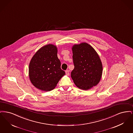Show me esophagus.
Returning <instances> with one entry per match:
<instances>
[{"label":"esophagus","instance_id":"esophagus-1","mask_svg":"<svg viewBox=\"0 0 133 133\" xmlns=\"http://www.w3.org/2000/svg\"><path fill=\"white\" fill-rule=\"evenodd\" d=\"M65 73L67 75H69V70H66L65 71Z\"/></svg>","mask_w":133,"mask_h":133}]
</instances>
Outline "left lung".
Listing matches in <instances>:
<instances>
[{
	"instance_id": "obj_1",
	"label": "left lung",
	"mask_w": 133,
	"mask_h": 133,
	"mask_svg": "<svg viewBox=\"0 0 133 133\" xmlns=\"http://www.w3.org/2000/svg\"><path fill=\"white\" fill-rule=\"evenodd\" d=\"M74 68L71 76L76 86L87 90L96 86L102 74V64L95 49L86 43L72 47Z\"/></svg>"
}]
</instances>
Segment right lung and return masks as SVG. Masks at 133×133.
Here are the masks:
<instances>
[{"label": "right lung", "mask_w": 133, "mask_h": 133, "mask_svg": "<svg viewBox=\"0 0 133 133\" xmlns=\"http://www.w3.org/2000/svg\"><path fill=\"white\" fill-rule=\"evenodd\" d=\"M65 74L61 68L56 46L48 44L39 49L32 58L29 66V76L32 84L42 91L55 88Z\"/></svg>", "instance_id": "1"}]
</instances>
